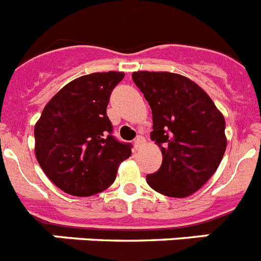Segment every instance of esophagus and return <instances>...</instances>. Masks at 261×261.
<instances>
[{"label":"esophagus","mask_w":261,"mask_h":261,"mask_svg":"<svg viewBox=\"0 0 261 261\" xmlns=\"http://www.w3.org/2000/svg\"><path fill=\"white\" fill-rule=\"evenodd\" d=\"M144 137H142V136H137V137L135 138V142H133V144H135V147L136 149H138V147L141 146L142 144H144Z\"/></svg>","instance_id":"34e87169"}]
</instances>
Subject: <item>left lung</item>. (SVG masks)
<instances>
[{
  "mask_svg": "<svg viewBox=\"0 0 261 261\" xmlns=\"http://www.w3.org/2000/svg\"><path fill=\"white\" fill-rule=\"evenodd\" d=\"M133 82L153 112L150 137L162 150L158 171L147 184L168 197L200 190L226 150L225 119L213 100L188 78L168 71H136Z\"/></svg>",
  "mask_w": 261,
  "mask_h": 261,
  "instance_id": "1",
  "label": "left lung"
}]
</instances>
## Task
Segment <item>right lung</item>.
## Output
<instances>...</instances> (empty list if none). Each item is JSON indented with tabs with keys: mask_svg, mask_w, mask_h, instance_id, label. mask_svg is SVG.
<instances>
[{
	"mask_svg": "<svg viewBox=\"0 0 261 261\" xmlns=\"http://www.w3.org/2000/svg\"><path fill=\"white\" fill-rule=\"evenodd\" d=\"M124 73H93L71 81L45 106L35 125V154L49 180L73 196L107 190L132 144L119 141L107 116Z\"/></svg>",
	"mask_w": 261,
	"mask_h": 261,
	"instance_id": "1",
	"label": "right lung"
}]
</instances>
